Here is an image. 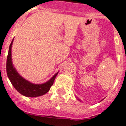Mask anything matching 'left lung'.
Segmentation results:
<instances>
[{"instance_id":"obj_1","label":"left lung","mask_w":126,"mask_h":126,"mask_svg":"<svg viewBox=\"0 0 126 126\" xmlns=\"http://www.w3.org/2000/svg\"><path fill=\"white\" fill-rule=\"evenodd\" d=\"M77 99H78V100H79V101H80V99H79V98H77Z\"/></svg>"}]
</instances>
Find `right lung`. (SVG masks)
Returning a JSON list of instances; mask_svg holds the SVG:
<instances>
[{"label":"right lung","mask_w":126,"mask_h":126,"mask_svg":"<svg viewBox=\"0 0 126 126\" xmlns=\"http://www.w3.org/2000/svg\"><path fill=\"white\" fill-rule=\"evenodd\" d=\"M13 41L14 39L9 47L6 61V73L9 80L15 89L23 95L29 97H36L43 95L48 92L59 72L55 73L49 80L43 84H33L27 80L19 74L13 65L12 59V46Z\"/></svg>","instance_id":"right-lung-1"}]
</instances>
